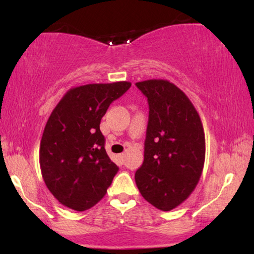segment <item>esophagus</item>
Returning <instances> with one entry per match:
<instances>
[{"mask_svg": "<svg viewBox=\"0 0 254 254\" xmlns=\"http://www.w3.org/2000/svg\"><path fill=\"white\" fill-rule=\"evenodd\" d=\"M119 157H120L121 159H124V157H125V154H120V155H119Z\"/></svg>", "mask_w": 254, "mask_h": 254, "instance_id": "1", "label": "esophagus"}]
</instances>
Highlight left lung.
<instances>
[{
    "label": "left lung",
    "instance_id": "left-lung-1",
    "mask_svg": "<svg viewBox=\"0 0 254 254\" xmlns=\"http://www.w3.org/2000/svg\"><path fill=\"white\" fill-rule=\"evenodd\" d=\"M136 86L148 98L144 161L135 173L141 195L159 210L175 209L202 175L206 140L200 116L185 92L166 79Z\"/></svg>",
    "mask_w": 254,
    "mask_h": 254
}]
</instances>
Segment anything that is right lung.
<instances>
[{
  "label": "right lung",
  "instance_id": "right-lung-1",
  "mask_svg": "<svg viewBox=\"0 0 254 254\" xmlns=\"http://www.w3.org/2000/svg\"><path fill=\"white\" fill-rule=\"evenodd\" d=\"M131 83H93L69 89L52 111L39 148L47 189L64 207L84 211L105 196L119 168L105 150L100 120Z\"/></svg>",
  "mask_w": 254,
  "mask_h": 254
}]
</instances>
